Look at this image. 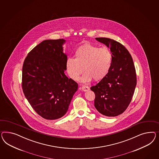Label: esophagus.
Here are the masks:
<instances>
[{"instance_id":"esophagus-1","label":"esophagus","mask_w":159,"mask_h":159,"mask_svg":"<svg viewBox=\"0 0 159 159\" xmlns=\"http://www.w3.org/2000/svg\"><path fill=\"white\" fill-rule=\"evenodd\" d=\"M81 88L82 90L83 91H87L89 89V87L88 86H85V85L82 86Z\"/></svg>"}]
</instances>
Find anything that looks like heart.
I'll return each mask as SVG.
<instances>
[{"label":"heart","mask_w":159,"mask_h":159,"mask_svg":"<svg viewBox=\"0 0 159 159\" xmlns=\"http://www.w3.org/2000/svg\"><path fill=\"white\" fill-rule=\"evenodd\" d=\"M113 63V56L107 48H99L90 43L78 47L75 52V58L69 57L66 67L69 76L77 80L84 71L82 82H88L92 78L95 81L103 80L108 74Z\"/></svg>","instance_id":"b5f03b06"}]
</instances>
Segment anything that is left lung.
<instances>
[{"label": "left lung", "mask_w": 159, "mask_h": 159, "mask_svg": "<svg viewBox=\"0 0 159 159\" xmlns=\"http://www.w3.org/2000/svg\"><path fill=\"white\" fill-rule=\"evenodd\" d=\"M96 39L110 48L113 63L106 77L91 88L95 94L94 105L102 114L115 117L131 101L136 85L135 68L130 53L120 42L107 38Z\"/></svg>", "instance_id": "left-lung-1"}]
</instances>
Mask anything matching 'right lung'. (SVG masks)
Segmentation results:
<instances>
[{
    "label": "right lung",
    "instance_id": "right-lung-1",
    "mask_svg": "<svg viewBox=\"0 0 159 159\" xmlns=\"http://www.w3.org/2000/svg\"><path fill=\"white\" fill-rule=\"evenodd\" d=\"M64 39L45 40L31 50L24 61L22 88L32 108L42 117L56 120L65 115L78 84L65 74L67 56Z\"/></svg>",
    "mask_w": 159,
    "mask_h": 159
}]
</instances>
